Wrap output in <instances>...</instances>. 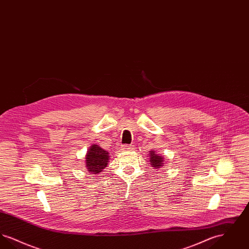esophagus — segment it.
<instances>
[{
  "label": "esophagus",
  "mask_w": 249,
  "mask_h": 249,
  "mask_svg": "<svg viewBox=\"0 0 249 249\" xmlns=\"http://www.w3.org/2000/svg\"><path fill=\"white\" fill-rule=\"evenodd\" d=\"M132 148H133V146L130 145V144H123L121 146V150H123V151H128V150H130Z\"/></svg>",
  "instance_id": "esophagus-1"
}]
</instances>
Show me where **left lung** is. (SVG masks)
Wrapping results in <instances>:
<instances>
[{
	"mask_svg": "<svg viewBox=\"0 0 249 249\" xmlns=\"http://www.w3.org/2000/svg\"><path fill=\"white\" fill-rule=\"evenodd\" d=\"M150 163L152 167L159 169L163 164V158L157 154L155 151H150Z\"/></svg>",
	"mask_w": 249,
	"mask_h": 249,
	"instance_id": "left-lung-1",
	"label": "left lung"
}]
</instances>
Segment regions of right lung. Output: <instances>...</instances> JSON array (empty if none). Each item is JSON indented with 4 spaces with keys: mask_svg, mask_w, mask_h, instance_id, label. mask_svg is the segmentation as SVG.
Segmentation results:
<instances>
[{
    "mask_svg": "<svg viewBox=\"0 0 249 249\" xmlns=\"http://www.w3.org/2000/svg\"><path fill=\"white\" fill-rule=\"evenodd\" d=\"M108 160V152L93 143L86 156V168L90 174L97 175L107 167Z\"/></svg>",
    "mask_w": 249,
    "mask_h": 249,
    "instance_id": "obj_1",
    "label": "right lung"
}]
</instances>
